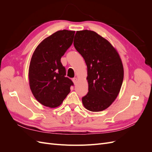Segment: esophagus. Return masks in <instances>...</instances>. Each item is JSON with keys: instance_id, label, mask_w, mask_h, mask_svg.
<instances>
[{"instance_id": "1", "label": "esophagus", "mask_w": 152, "mask_h": 152, "mask_svg": "<svg viewBox=\"0 0 152 152\" xmlns=\"http://www.w3.org/2000/svg\"><path fill=\"white\" fill-rule=\"evenodd\" d=\"M72 80H73V83H74L75 84H76L77 82L78 79H77V78H73V79H72Z\"/></svg>"}]
</instances>
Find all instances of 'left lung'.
<instances>
[{
    "mask_svg": "<svg viewBox=\"0 0 152 152\" xmlns=\"http://www.w3.org/2000/svg\"><path fill=\"white\" fill-rule=\"evenodd\" d=\"M73 45L87 68L89 91L82 103L91 112L103 111L115 100L121 89L124 67L120 55L109 41L91 30L77 31Z\"/></svg>",
    "mask_w": 152,
    "mask_h": 152,
    "instance_id": "obj_1",
    "label": "left lung"
}]
</instances>
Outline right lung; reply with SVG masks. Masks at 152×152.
<instances>
[{
    "label": "right lung",
    "mask_w": 152,
    "mask_h": 152,
    "mask_svg": "<svg viewBox=\"0 0 152 152\" xmlns=\"http://www.w3.org/2000/svg\"><path fill=\"white\" fill-rule=\"evenodd\" d=\"M75 31L59 30L36 48L30 63L28 80L35 98L45 107L56 108L70 92L72 81L65 77L61 58L73 43Z\"/></svg>",
    "instance_id": "1"
}]
</instances>
